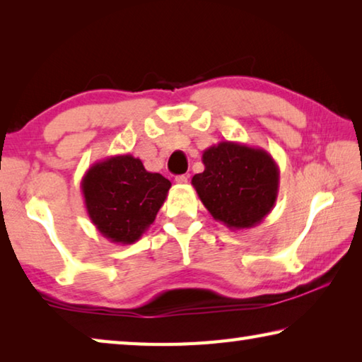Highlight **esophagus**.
I'll list each match as a JSON object with an SVG mask.
<instances>
[{"instance_id":"1","label":"esophagus","mask_w":362,"mask_h":362,"mask_svg":"<svg viewBox=\"0 0 362 362\" xmlns=\"http://www.w3.org/2000/svg\"><path fill=\"white\" fill-rule=\"evenodd\" d=\"M175 182H177V183H180V185H183V183H187V182H188V175H187V174H183V175H177V177H175Z\"/></svg>"}]
</instances>
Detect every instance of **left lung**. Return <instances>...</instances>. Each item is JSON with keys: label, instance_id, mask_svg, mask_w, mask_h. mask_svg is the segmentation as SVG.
I'll use <instances>...</instances> for the list:
<instances>
[{"label": "left lung", "instance_id": "left-lung-1", "mask_svg": "<svg viewBox=\"0 0 362 362\" xmlns=\"http://www.w3.org/2000/svg\"><path fill=\"white\" fill-rule=\"evenodd\" d=\"M204 170L192 185L211 216L230 230L259 225L274 207L279 168L263 148L218 142L203 151Z\"/></svg>", "mask_w": 362, "mask_h": 362}]
</instances>
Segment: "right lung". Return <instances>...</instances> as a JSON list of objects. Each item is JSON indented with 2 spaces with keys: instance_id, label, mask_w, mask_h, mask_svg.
<instances>
[{
  "instance_id": "1",
  "label": "right lung",
  "mask_w": 362,
  "mask_h": 362,
  "mask_svg": "<svg viewBox=\"0 0 362 362\" xmlns=\"http://www.w3.org/2000/svg\"><path fill=\"white\" fill-rule=\"evenodd\" d=\"M170 182L148 173L132 155H116L94 163L81 180L90 222L115 244H132L155 222L166 201Z\"/></svg>"
}]
</instances>
